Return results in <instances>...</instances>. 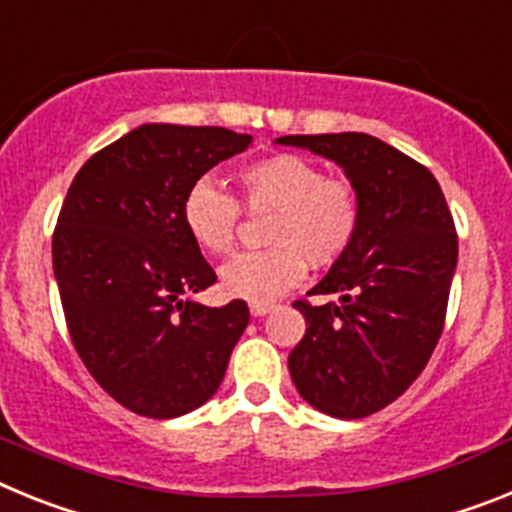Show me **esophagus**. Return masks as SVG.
Returning <instances> with one entry per match:
<instances>
[{"mask_svg": "<svg viewBox=\"0 0 512 512\" xmlns=\"http://www.w3.org/2000/svg\"><path fill=\"white\" fill-rule=\"evenodd\" d=\"M250 311H252V317H265L268 311H273V304H270V301H257V304L252 301Z\"/></svg>", "mask_w": 512, "mask_h": 512, "instance_id": "esophagus-1", "label": "esophagus"}]
</instances>
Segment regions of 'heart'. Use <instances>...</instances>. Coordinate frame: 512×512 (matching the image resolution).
Instances as JSON below:
<instances>
[{"label": "heart", "instance_id": "b5f03b06", "mask_svg": "<svg viewBox=\"0 0 512 512\" xmlns=\"http://www.w3.org/2000/svg\"><path fill=\"white\" fill-rule=\"evenodd\" d=\"M250 211H273L262 252H244L219 270L229 296L273 301L299 286L306 262L327 268L350 250L361 229V198L348 180H332L314 159L273 154L237 172ZM182 226L203 252L226 255L237 242L239 208L211 180H198L182 198Z\"/></svg>", "mask_w": 512, "mask_h": 512}]
</instances>
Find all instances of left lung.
I'll use <instances>...</instances> for the list:
<instances>
[{"label":"left lung","instance_id":"left-lung-1","mask_svg":"<svg viewBox=\"0 0 512 512\" xmlns=\"http://www.w3.org/2000/svg\"><path fill=\"white\" fill-rule=\"evenodd\" d=\"M340 164L361 198V229L309 293L296 301L304 340L288 355L301 397L330 417L384 410L420 376L443 332L459 239L433 172L368 133L281 136Z\"/></svg>","mask_w":512,"mask_h":512}]
</instances>
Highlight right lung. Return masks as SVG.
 I'll return each instance as SVG.
<instances>
[{
    "instance_id": "add662e5",
    "label": "right lung",
    "mask_w": 512,
    "mask_h": 512,
    "mask_svg": "<svg viewBox=\"0 0 512 512\" xmlns=\"http://www.w3.org/2000/svg\"><path fill=\"white\" fill-rule=\"evenodd\" d=\"M250 144L219 126L144 123L87 159L66 193L53 275L71 342L136 415L170 420L206 404L247 330L244 301L193 299L216 273L182 226V198Z\"/></svg>"
}]
</instances>
